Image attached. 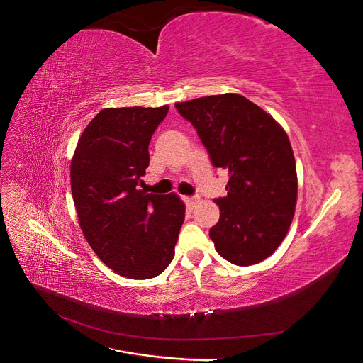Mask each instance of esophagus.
I'll return each mask as SVG.
<instances>
[{
	"label": "esophagus",
	"mask_w": 363,
	"mask_h": 363,
	"mask_svg": "<svg viewBox=\"0 0 363 363\" xmlns=\"http://www.w3.org/2000/svg\"><path fill=\"white\" fill-rule=\"evenodd\" d=\"M184 201L188 204V207L192 208L196 206V203H199V199H196V196H188V199H184Z\"/></svg>",
	"instance_id": "34e87169"
}]
</instances>
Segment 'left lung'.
I'll return each mask as SVG.
<instances>
[{
  "instance_id": "8db88e82",
  "label": "left lung",
  "mask_w": 363,
  "mask_h": 363,
  "mask_svg": "<svg viewBox=\"0 0 363 363\" xmlns=\"http://www.w3.org/2000/svg\"><path fill=\"white\" fill-rule=\"evenodd\" d=\"M195 127L215 168L228 171L221 216L211 228L218 255L248 267L279 248L296 204V168L289 138L271 115L238 94L175 104Z\"/></svg>"
}]
</instances>
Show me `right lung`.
I'll use <instances>...</instances> for the list:
<instances>
[{
    "label": "right lung",
    "instance_id": "add662e5",
    "mask_svg": "<svg viewBox=\"0 0 363 363\" xmlns=\"http://www.w3.org/2000/svg\"><path fill=\"white\" fill-rule=\"evenodd\" d=\"M169 111L103 108L83 131L71 162V191L87 242L127 279L159 276L174 257L184 204L175 194H147L152 133Z\"/></svg>",
    "mask_w": 363,
    "mask_h": 363
}]
</instances>
